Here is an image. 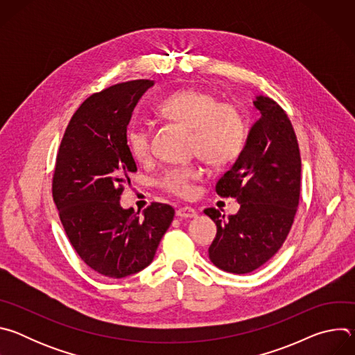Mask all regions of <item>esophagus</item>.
I'll list each match as a JSON object with an SVG mask.
<instances>
[{"mask_svg":"<svg viewBox=\"0 0 355 355\" xmlns=\"http://www.w3.org/2000/svg\"><path fill=\"white\" fill-rule=\"evenodd\" d=\"M177 216L178 218H185V219H191V218H196L198 216V212L191 208V207H182L177 211Z\"/></svg>","mask_w":355,"mask_h":355,"instance_id":"esophagus-1","label":"esophagus"}]
</instances>
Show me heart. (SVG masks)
Returning <instances> with one entry per match:
<instances>
[{
	"label": "heart",
	"mask_w": 355,
	"mask_h": 355,
	"mask_svg": "<svg viewBox=\"0 0 355 355\" xmlns=\"http://www.w3.org/2000/svg\"><path fill=\"white\" fill-rule=\"evenodd\" d=\"M157 112L167 121L191 129V153L207 164L220 168L232 164L243 151L247 128L241 112L232 104L219 103V98L199 88H182L164 96ZM129 153L137 162L150 156V132L144 126H130L126 132ZM199 168L193 164L167 170L159 181L166 192L188 196Z\"/></svg>",
	"instance_id": "obj_1"
}]
</instances>
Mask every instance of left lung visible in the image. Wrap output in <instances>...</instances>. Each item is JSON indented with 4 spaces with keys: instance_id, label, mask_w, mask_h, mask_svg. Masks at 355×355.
Segmentation results:
<instances>
[{
    "instance_id": "8db88e82",
    "label": "left lung",
    "mask_w": 355,
    "mask_h": 355,
    "mask_svg": "<svg viewBox=\"0 0 355 355\" xmlns=\"http://www.w3.org/2000/svg\"><path fill=\"white\" fill-rule=\"evenodd\" d=\"M252 103L261 116L233 167L216 182L218 195L236 198L240 209L227 218L215 208L204 211L218 227L209 259L232 274H248L275 256L300 195V153L288 115L268 96L257 95Z\"/></svg>"
}]
</instances>
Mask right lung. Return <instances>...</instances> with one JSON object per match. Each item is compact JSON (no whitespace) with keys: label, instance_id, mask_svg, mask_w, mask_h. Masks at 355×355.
<instances>
[{"label":"right lung","instance_id":"1","mask_svg":"<svg viewBox=\"0 0 355 355\" xmlns=\"http://www.w3.org/2000/svg\"><path fill=\"white\" fill-rule=\"evenodd\" d=\"M155 83L133 80L89 95L70 119L53 173L52 193L66 234L98 274L123 278L146 268L174 219L151 202L139 216L119 204L129 173L137 171L126 128L140 96Z\"/></svg>","mask_w":355,"mask_h":355}]
</instances>
